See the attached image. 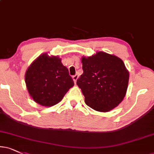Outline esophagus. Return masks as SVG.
<instances>
[{
    "label": "esophagus",
    "instance_id": "obj_1",
    "mask_svg": "<svg viewBox=\"0 0 154 154\" xmlns=\"http://www.w3.org/2000/svg\"><path fill=\"white\" fill-rule=\"evenodd\" d=\"M78 78H79V75H78L77 74H75V75H73V80L74 81V83H76V81H77Z\"/></svg>",
    "mask_w": 154,
    "mask_h": 154
}]
</instances>
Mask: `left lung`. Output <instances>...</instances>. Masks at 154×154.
Instances as JSON below:
<instances>
[{"label": "left lung", "instance_id": "8db88e82", "mask_svg": "<svg viewBox=\"0 0 154 154\" xmlns=\"http://www.w3.org/2000/svg\"><path fill=\"white\" fill-rule=\"evenodd\" d=\"M83 73L76 81L85 97V103L91 109L108 112L119 106L126 96L129 73L119 57L96 53L82 57Z\"/></svg>", "mask_w": 154, "mask_h": 154}]
</instances>
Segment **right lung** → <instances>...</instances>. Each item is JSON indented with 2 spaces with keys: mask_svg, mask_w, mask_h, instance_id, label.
Here are the masks:
<instances>
[{
  "mask_svg": "<svg viewBox=\"0 0 154 154\" xmlns=\"http://www.w3.org/2000/svg\"><path fill=\"white\" fill-rule=\"evenodd\" d=\"M25 81L30 96L40 105L51 107L63 99L74 83L58 56H39L28 68Z\"/></svg>",
  "mask_w": 154,
  "mask_h": 154,
  "instance_id": "right-lung-1",
  "label": "right lung"
}]
</instances>
